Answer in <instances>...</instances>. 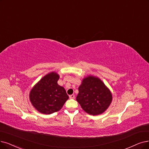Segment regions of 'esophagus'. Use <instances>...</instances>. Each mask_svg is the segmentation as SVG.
<instances>
[{
    "instance_id": "esophagus-1",
    "label": "esophagus",
    "mask_w": 149,
    "mask_h": 149,
    "mask_svg": "<svg viewBox=\"0 0 149 149\" xmlns=\"http://www.w3.org/2000/svg\"><path fill=\"white\" fill-rule=\"evenodd\" d=\"M74 97H75V96H74V95H73V94L70 95V99H74Z\"/></svg>"
}]
</instances>
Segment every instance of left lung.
Masks as SVG:
<instances>
[{"label": "left lung", "mask_w": 149, "mask_h": 149, "mask_svg": "<svg viewBox=\"0 0 149 149\" xmlns=\"http://www.w3.org/2000/svg\"><path fill=\"white\" fill-rule=\"evenodd\" d=\"M76 101L88 114L97 116L109 108L112 100L111 92L99 78L88 75L82 80Z\"/></svg>", "instance_id": "8db88e82"}]
</instances>
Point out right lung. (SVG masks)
<instances>
[{
    "mask_svg": "<svg viewBox=\"0 0 149 149\" xmlns=\"http://www.w3.org/2000/svg\"><path fill=\"white\" fill-rule=\"evenodd\" d=\"M59 75L55 71L46 74L30 91L29 99L35 109L44 114L61 110L69 98L64 87L59 86Z\"/></svg>",
    "mask_w": 149,
    "mask_h": 149,
    "instance_id": "right-lung-1",
    "label": "right lung"
}]
</instances>
